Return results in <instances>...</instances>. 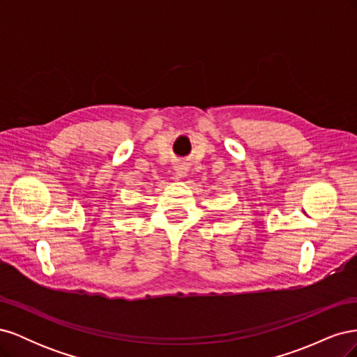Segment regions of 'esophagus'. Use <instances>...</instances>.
<instances>
[{
    "mask_svg": "<svg viewBox=\"0 0 357 357\" xmlns=\"http://www.w3.org/2000/svg\"><path fill=\"white\" fill-rule=\"evenodd\" d=\"M174 169H176V174H177L178 178H183V177L188 176V168L185 165H178Z\"/></svg>",
    "mask_w": 357,
    "mask_h": 357,
    "instance_id": "1",
    "label": "esophagus"
}]
</instances>
